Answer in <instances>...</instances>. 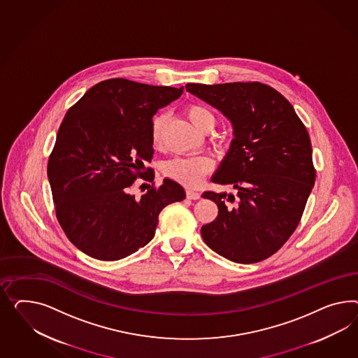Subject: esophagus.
<instances>
[{
	"label": "esophagus",
	"mask_w": 358,
	"mask_h": 358,
	"mask_svg": "<svg viewBox=\"0 0 358 358\" xmlns=\"http://www.w3.org/2000/svg\"><path fill=\"white\" fill-rule=\"evenodd\" d=\"M186 196L189 198V199H199L201 198V193L199 192H195L193 189H186Z\"/></svg>",
	"instance_id": "esophagus-1"
}]
</instances>
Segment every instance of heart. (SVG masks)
Wrapping results in <instances>:
<instances>
[{
	"instance_id": "1",
	"label": "heart",
	"mask_w": 358,
	"mask_h": 358,
	"mask_svg": "<svg viewBox=\"0 0 358 358\" xmlns=\"http://www.w3.org/2000/svg\"><path fill=\"white\" fill-rule=\"evenodd\" d=\"M186 116L199 131H210L216 124L213 112L202 104H190L186 108ZM165 118L159 115L154 118L151 126V141L154 147H160L163 142V129ZM213 159L207 155L178 156L168 160L163 166V173L176 182L194 187L202 182L204 176L213 169Z\"/></svg>"
}]
</instances>
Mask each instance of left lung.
I'll return each mask as SVG.
<instances>
[{
    "mask_svg": "<svg viewBox=\"0 0 358 358\" xmlns=\"http://www.w3.org/2000/svg\"><path fill=\"white\" fill-rule=\"evenodd\" d=\"M186 90L222 110L234 129L213 182L237 194L204 192L219 208L201 229L204 242L236 263L264 261L296 231L315 182L309 133L289 101L261 82L187 83Z\"/></svg>",
    "mask_w": 358,
    "mask_h": 358,
    "instance_id": "obj_1",
    "label": "left lung"
}]
</instances>
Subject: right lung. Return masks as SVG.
I'll return each mask as SVG.
<instances>
[{"mask_svg":"<svg viewBox=\"0 0 358 358\" xmlns=\"http://www.w3.org/2000/svg\"><path fill=\"white\" fill-rule=\"evenodd\" d=\"M182 92L112 78L69 109L47 173L58 222L80 252L99 261L129 257L154 238L165 206L184 199L181 185L165 178L155 186L143 165L154 154L152 117ZM138 178L152 182L141 197L132 194Z\"/></svg>","mask_w":358,"mask_h":358,"instance_id":"right-lung-1","label":"right lung"}]
</instances>
